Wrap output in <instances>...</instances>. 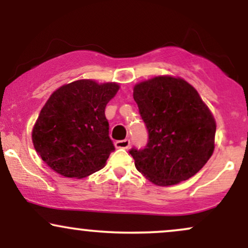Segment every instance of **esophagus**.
<instances>
[{"label": "esophagus", "mask_w": 248, "mask_h": 248, "mask_svg": "<svg viewBox=\"0 0 248 248\" xmlns=\"http://www.w3.org/2000/svg\"><path fill=\"white\" fill-rule=\"evenodd\" d=\"M129 146H130L129 139H124V140H119L115 142V147L119 148V149H127Z\"/></svg>", "instance_id": "34e87169"}]
</instances>
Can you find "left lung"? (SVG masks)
Segmentation results:
<instances>
[{
	"label": "left lung",
	"instance_id": "obj_1",
	"mask_svg": "<svg viewBox=\"0 0 248 248\" xmlns=\"http://www.w3.org/2000/svg\"><path fill=\"white\" fill-rule=\"evenodd\" d=\"M133 96L148 132L147 146L129 150L136 169L161 186L196 175L211 157L216 135L215 119L197 91L163 76L136 85Z\"/></svg>",
	"mask_w": 248,
	"mask_h": 248
}]
</instances>
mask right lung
<instances>
[{
    "label": "right lung",
    "mask_w": 248,
    "mask_h": 248,
    "mask_svg": "<svg viewBox=\"0 0 248 248\" xmlns=\"http://www.w3.org/2000/svg\"><path fill=\"white\" fill-rule=\"evenodd\" d=\"M118 90L115 82L84 79L51 94L32 129L33 147L51 169L84 178L105 167L115 150L105 108Z\"/></svg>",
    "instance_id": "add662e5"
}]
</instances>
